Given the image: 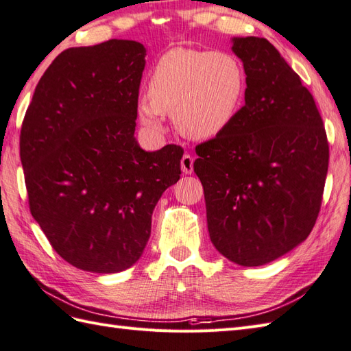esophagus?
<instances>
[{"label":"esophagus","mask_w":351,"mask_h":351,"mask_svg":"<svg viewBox=\"0 0 351 351\" xmlns=\"http://www.w3.org/2000/svg\"><path fill=\"white\" fill-rule=\"evenodd\" d=\"M193 162H195V160H193L191 155H184L182 160H181V169L185 175H191L193 173Z\"/></svg>","instance_id":"1"}]
</instances>
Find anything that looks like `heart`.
<instances>
[{"label":"heart","mask_w":351,"mask_h":351,"mask_svg":"<svg viewBox=\"0 0 351 351\" xmlns=\"http://www.w3.org/2000/svg\"><path fill=\"white\" fill-rule=\"evenodd\" d=\"M244 93L245 72L232 54L173 48L154 66L137 119L146 131L161 134L164 114H171L185 137L213 138L234 122Z\"/></svg>","instance_id":"1"}]
</instances>
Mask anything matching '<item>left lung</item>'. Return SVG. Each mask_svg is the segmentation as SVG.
I'll return each instance as SVG.
<instances>
[{"mask_svg": "<svg viewBox=\"0 0 351 351\" xmlns=\"http://www.w3.org/2000/svg\"><path fill=\"white\" fill-rule=\"evenodd\" d=\"M245 72L244 107L196 146L210 238L243 267L271 263L314 228L329 167L323 119L311 92L264 37H234Z\"/></svg>", "mask_w": 351, "mask_h": 351, "instance_id": "8db88e82", "label": "left lung"}]
</instances>
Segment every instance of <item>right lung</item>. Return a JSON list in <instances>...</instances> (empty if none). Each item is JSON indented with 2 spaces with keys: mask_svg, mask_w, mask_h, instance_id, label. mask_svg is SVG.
<instances>
[{
  "mask_svg": "<svg viewBox=\"0 0 351 351\" xmlns=\"http://www.w3.org/2000/svg\"><path fill=\"white\" fill-rule=\"evenodd\" d=\"M146 48L111 39L63 51L36 86L19 149L29 211L66 263L117 273L140 259L182 147L134 137Z\"/></svg>",
  "mask_w": 351,
  "mask_h": 351,
  "instance_id": "1",
  "label": "right lung"
}]
</instances>
